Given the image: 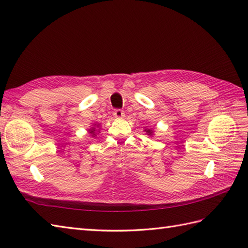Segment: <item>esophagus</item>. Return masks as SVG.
I'll return each instance as SVG.
<instances>
[{"label":"esophagus","instance_id":"obj_1","mask_svg":"<svg viewBox=\"0 0 248 248\" xmlns=\"http://www.w3.org/2000/svg\"><path fill=\"white\" fill-rule=\"evenodd\" d=\"M113 115L115 116L116 118H123L124 116V112L123 109H120V108H116V109H114Z\"/></svg>","mask_w":248,"mask_h":248}]
</instances>
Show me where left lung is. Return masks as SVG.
Here are the masks:
<instances>
[{
  "instance_id": "1",
  "label": "left lung",
  "mask_w": 248,
  "mask_h": 248,
  "mask_svg": "<svg viewBox=\"0 0 248 248\" xmlns=\"http://www.w3.org/2000/svg\"><path fill=\"white\" fill-rule=\"evenodd\" d=\"M146 132H147V133H149V134H151V131H150V130H147Z\"/></svg>"
}]
</instances>
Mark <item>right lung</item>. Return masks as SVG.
<instances>
[{"mask_svg": "<svg viewBox=\"0 0 248 248\" xmlns=\"http://www.w3.org/2000/svg\"><path fill=\"white\" fill-rule=\"evenodd\" d=\"M93 132H94V128L91 129V132H89V133H91V134H93Z\"/></svg>", "mask_w": 248, "mask_h": 248, "instance_id": "obj_1", "label": "right lung"}]
</instances>
